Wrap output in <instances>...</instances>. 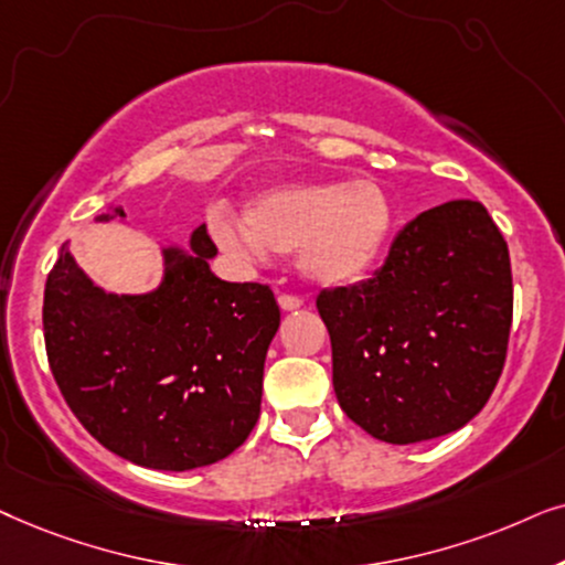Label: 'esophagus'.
<instances>
[{
    "instance_id": "1",
    "label": "esophagus",
    "mask_w": 565,
    "mask_h": 565,
    "mask_svg": "<svg viewBox=\"0 0 565 565\" xmlns=\"http://www.w3.org/2000/svg\"><path fill=\"white\" fill-rule=\"evenodd\" d=\"M305 302L299 297H295V295H281L278 297V307H281L284 312H295V310H299V307H302Z\"/></svg>"
}]
</instances>
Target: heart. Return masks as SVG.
Segmentation results:
<instances>
[{"label":"heart","instance_id":"b5f03b06","mask_svg":"<svg viewBox=\"0 0 565 565\" xmlns=\"http://www.w3.org/2000/svg\"><path fill=\"white\" fill-rule=\"evenodd\" d=\"M397 212L374 180L276 185L245 204V222L227 209L209 214V232L245 260L297 253V266L320 287H351L380 266L395 237Z\"/></svg>","mask_w":565,"mask_h":565}]
</instances>
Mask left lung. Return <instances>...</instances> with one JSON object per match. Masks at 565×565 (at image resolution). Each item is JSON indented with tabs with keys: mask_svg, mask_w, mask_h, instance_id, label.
<instances>
[{
	"mask_svg": "<svg viewBox=\"0 0 565 565\" xmlns=\"http://www.w3.org/2000/svg\"><path fill=\"white\" fill-rule=\"evenodd\" d=\"M511 310L509 247L486 206L418 214L370 281L318 297L343 413L387 445L462 428L501 377Z\"/></svg>",
	"mask_w": 565,
	"mask_h": 565,
	"instance_id": "8db88e82",
	"label": "left lung"
}]
</instances>
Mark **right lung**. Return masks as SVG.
Wrapping results in <instances>:
<instances>
[{"mask_svg":"<svg viewBox=\"0 0 565 565\" xmlns=\"http://www.w3.org/2000/svg\"><path fill=\"white\" fill-rule=\"evenodd\" d=\"M126 220L124 209L95 216ZM162 278L145 295L105 291L58 253L43 295V335L66 405L105 449L149 470L224 460L260 416L263 364L281 312L260 284L212 274L216 245L195 227L162 245Z\"/></svg>","mask_w":565,"mask_h":565,"instance_id":"add662e5","label":"right lung"}]
</instances>
